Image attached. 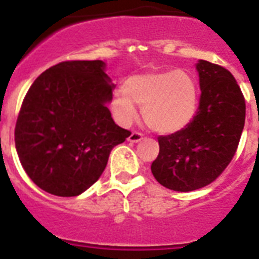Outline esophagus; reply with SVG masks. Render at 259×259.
Instances as JSON below:
<instances>
[{"instance_id": "1", "label": "esophagus", "mask_w": 259, "mask_h": 259, "mask_svg": "<svg viewBox=\"0 0 259 259\" xmlns=\"http://www.w3.org/2000/svg\"><path fill=\"white\" fill-rule=\"evenodd\" d=\"M130 142H133V144H136V142H140L141 140H144V136H142L141 133H137V132H133V133L130 134L129 138H127Z\"/></svg>"}]
</instances>
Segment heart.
I'll return each mask as SVG.
<instances>
[{"label":"heart","mask_w":259,"mask_h":259,"mask_svg":"<svg viewBox=\"0 0 259 259\" xmlns=\"http://www.w3.org/2000/svg\"><path fill=\"white\" fill-rule=\"evenodd\" d=\"M199 86L184 70L154 71L132 75L123 89L111 97V110L122 123L137 115L134 103L142 107L146 126L156 133L172 134L192 122L199 107Z\"/></svg>","instance_id":"obj_1"}]
</instances>
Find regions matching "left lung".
<instances>
[{"label": "left lung", "mask_w": 259, "mask_h": 259, "mask_svg": "<svg viewBox=\"0 0 259 259\" xmlns=\"http://www.w3.org/2000/svg\"><path fill=\"white\" fill-rule=\"evenodd\" d=\"M200 102L196 115L180 132L158 137L160 153L152 162L154 179L177 192L212 183L233 160L245 126L246 103L230 71L196 63Z\"/></svg>", "instance_id": "8db88e82"}]
</instances>
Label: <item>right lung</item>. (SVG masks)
<instances>
[{"label":"right lung","instance_id":"1","mask_svg":"<svg viewBox=\"0 0 259 259\" xmlns=\"http://www.w3.org/2000/svg\"><path fill=\"white\" fill-rule=\"evenodd\" d=\"M114 87L102 60L62 62L34 80L18 114L14 142L38 188L78 196L101 177L111 149L130 136L107 109Z\"/></svg>","mask_w":259,"mask_h":259}]
</instances>
